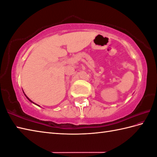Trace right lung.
<instances>
[{"label": "right lung", "mask_w": 157, "mask_h": 157, "mask_svg": "<svg viewBox=\"0 0 157 157\" xmlns=\"http://www.w3.org/2000/svg\"><path fill=\"white\" fill-rule=\"evenodd\" d=\"M25 96H26V97L27 98V99H29V101H30V102H31V103H34V102H33V101H32L31 100H30V99H29V97H28L26 96V94H25ZM35 105H37V104H35ZM38 106H39V105H38Z\"/></svg>", "instance_id": "add662e5"}]
</instances>
